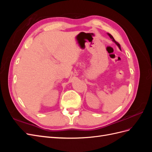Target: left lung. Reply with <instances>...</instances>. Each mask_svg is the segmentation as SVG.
Instances as JSON below:
<instances>
[{"mask_svg":"<svg viewBox=\"0 0 152 152\" xmlns=\"http://www.w3.org/2000/svg\"><path fill=\"white\" fill-rule=\"evenodd\" d=\"M108 35H109V37H110V38H111V39H112V41H113V42H114L115 43V44H117V46L118 47V48H119V49H120L121 50V45H120V44H118V42H117V41H116L115 40V39H114V38L113 37V36H112V35L111 34H108Z\"/></svg>","mask_w":152,"mask_h":152,"instance_id":"8db88e82","label":"left lung"}]
</instances>
